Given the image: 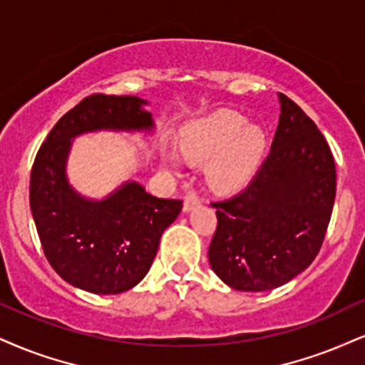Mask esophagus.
Masks as SVG:
<instances>
[{
    "instance_id": "1",
    "label": "esophagus",
    "mask_w": 365,
    "mask_h": 365,
    "mask_svg": "<svg viewBox=\"0 0 365 365\" xmlns=\"http://www.w3.org/2000/svg\"><path fill=\"white\" fill-rule=\"evenodd\" d=\"M200 205V197H197L195 192H187L186 197H184V205H182V210L186 211V213H190L192 208H196V206Z\"/></svg>"
}]
</instances>
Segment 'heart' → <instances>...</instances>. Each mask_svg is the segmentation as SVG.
<instances>
[{
    "mask_svg": "<svg viewBox=\"0 0 365 365\" xmlns=\"http://www.w3.org/2000/svg\"><path fill=\"white\" fill-rule=\"evenodd\" d=\"M267 137L264 130L249 125L235 111H218L187 125L181 135V152L186 159L208 162V181L223 195L245 190L262 165ZM164 164L173 173L182 170V157L164 152Z\"/></svg>",
    "mask_w": 365,
    "mask_h": 365,
    "instance_id": "b5f03b06",
    "label": "heart"
}]
</instances>
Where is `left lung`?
Instances as JSON below:
<instances>
[{"mask_svg":"<svg viewBox=\"0 0 365 365\" xmlns=\"http://www.w3.org/2000/svg\"><path fill=\"white\" fill-rule=\"evenodd\" d=\"M271 154L249 186L211 203L218 227L210 244L211 269L237 291H271L313 262L335 201L330 147L313 120L284 94Z\"/></svg>","mask_w":365,"mask_h":365,"instance_id":"left-lung-1","label":"left lung"}]
</instances>
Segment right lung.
<instances>
[{
    "label": "right lung",
    "mask_w": 365,
    "mask_h": 365,
    "mask_svg": "<svg viewBox=\"0 0 365 365\" xmlns=\"http://www.w3.org/2000/svg\"><path fill=\"white\" fill-rule=\"evenodd\" d=\"M138 96L94 94L62 116L42 143L30 175V208L45 257L71 286L93 294H120L147 276L162 233L182 203L152 196L127 179L103 197H89L67 175L73 143L98 132L145 133L155 121Z\"/></svg>",
    "instance_id": "add662e5"
}]
</instances>
